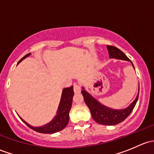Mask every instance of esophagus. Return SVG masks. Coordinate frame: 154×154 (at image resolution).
<instances>
[{
  "label": "esophagus",
  "instance_id": "esophagus-1",
  "mask_svg": "<svg viewBox=\"0 0 154 154\" xmlns=\"http://www.w3.org/2000/svg\"><path fill=\"white\" fill-rule=\"evenodd\" d=\"M81 91V88H80V85H78L77 83H74V91L75 93H80Z\"/></svg>",
  "mask_w": 154,
  "mask_h": 154
}]
</instances>
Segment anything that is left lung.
Listing matches in <instances>:
<instances>
[{
	"mask_svg": "<svg viewBox=\"0 0 154 154\" xmlns=\"http://www.w3.org/2000/svg\"><path fill=\"white\" fill-rule=\"evenodd\" d=\"M106 47L110 58L120 59V60L131 62L127 58V56L118 48L112 45H106ZM81 93L83 94L85 103L90 109L91 117L93 118V119L100 125L109 126L116 125L117 124L121 123L127 119L134 109L138 98H139V93H138L136 98L128 107L124 109H113L109 108V107L103 106L101 103H99L96 99L91 97L86 91H85L83 88L81 91Z\"/></svg>",
	"mask_w": 154,
	"mask_h": 154,
	"instance_id": "left-lung-1",
	"label": "left lung"
}]
</instances>
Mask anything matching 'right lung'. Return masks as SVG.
I'll return each mask as SVG.
<instances>
[{"label":"right lung","instance_id":"1","mask_svg":"<svg viewBox=\"0 0 154 154\" xmlns=\"http://www.w3.org/2000/svg\"><path fill=\"white\" fill-rule=\"evenodd\" d=\"M30 54H27L24 56L22 59H21L18 63L22 61L24 58L28 57ZM74 90L73 86L66 88L63 90V94H62L61 100H60V105H59L57 115L55 116L54 119L51 121L50 123L47 125L42 126V127H32L29 125L27 122H24L23 119L22 122L26 124V125L28 126L29 128L35 131L40 133H54L63 130L66 127L69 121V112L71 109V104H72L73 96H74Z\"/></svg>","mask_w":154,"mask_h":154}]
</instances>
